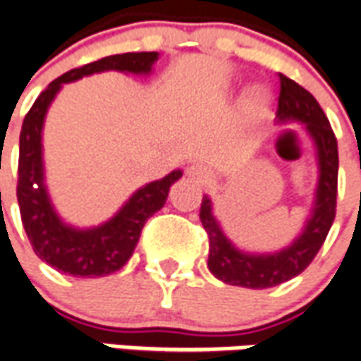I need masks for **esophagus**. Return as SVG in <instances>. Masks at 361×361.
<instances>
[{"mask_svg":"<svg viewBox=\"0 0 361 361\" xmlns=\"http://www.w3.org/2000/svg\"><path fill=\"white\" fill-rule=\"evenodd\" d=\"M186 175H188L192 180L204 184L212 178V171L207 169L206 165H202V163H194V165H190V167L186 169Z\"/></svg>","mask_w":361,"mask_h":361,"instance_id":"34e87169","label":"esophagus"}]
</instances>
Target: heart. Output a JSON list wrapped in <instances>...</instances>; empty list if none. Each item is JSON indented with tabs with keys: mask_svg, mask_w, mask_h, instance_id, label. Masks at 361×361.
Masks as SVG:
<instances>
[{
	"mask_svg": "<svg viewBox=\"0 0 361 361\" xmlns=\"http://www.w3.org/2000/svg\"><path fill=\"white\" fill-rule=\"evenodd\" d=\"M267 104V94L264 90H254L250 94V105H254V107H264Z\"/></svg>",
	"mask_w": 361,
	"mask_h": 361,
	"instance_id": "b5f03b06",
	"label": "heart"
}]
</instances>
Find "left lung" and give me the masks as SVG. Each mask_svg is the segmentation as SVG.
Here are the masks:
<instances>
[{"label":"left lung","instance_id":"8db88e82","mask_svg":"<svg viewBox=\"0 0 361 361\" xmlns=\"http://www.w3.org/2000/svg\"><path fill=\"white\" fill-rule=\"evenodd\" d=\"M279 107L277 119L281 123L298 121L306 125L307 134L317 149L319 180L315 190L312 215L302 235L281 252L273 254H248L228 240L213 217L212 200L202 198L200 221L209 236L207 267L215 277L227 285L244 288H269L290 281L314 262L317 252L327 238L329 228L336 213V180H338V148L327 115L306 88H302L288 76L279 73ZM290 133V130H288Z\"/></svg>","mask_w":361,"mask_h":361}]
</instances>
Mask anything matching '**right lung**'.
<instances>
[{
    "mask_svg": "<svg viewBox=\"0 0 361 361\" xmlns=\"http://www.w3.org/2000/svg\"><path fill=\"white\" fill-rule=\"evenodd\" d=\"M157 59V51L109 55L69 71L49 82L46 90L36 97L23 121L18 140L17 183L20 219L34 254L61 273L73 277H105L119 271L133 256L146 221L165 206L171 184L183 177V171H173L167 177L142 186L111 219L99 227L80 231L65 225L55 213L44 184L42 126L47 107L65 82H73L102 71L148 75Z\"/></svg>",
    "mask_w": 361,
    "mask_h": 361,
    "instance_id": "right-lung-1",
    "label": "right lung"
}]
</instances>
